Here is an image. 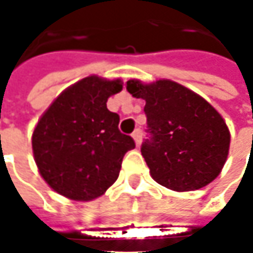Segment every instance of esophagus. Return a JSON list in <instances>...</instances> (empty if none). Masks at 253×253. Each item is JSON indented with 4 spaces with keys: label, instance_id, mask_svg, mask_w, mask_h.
<instances>
[{
    "label": "esophagus",
    "instance_id": "1",
    "mask_svg": "<svg viewBox=\"0 0 253 253\" xmlns=\"http://www.w3.org/2000/svg\"><path fill=\"white\" fill-rule=\"evenodd\" d=\"M133 139H134V143H136V146H140V143H142V130H134L133 131Z\"/></svg>",
    "mask_w": 253,
    "mask_h": 253
}]
</instances>
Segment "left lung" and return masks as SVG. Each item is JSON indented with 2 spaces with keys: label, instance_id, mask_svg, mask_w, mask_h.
I'll list each match as a JSON object with an SVG mask.
<instances>
[{
  "label": "left lung",
  "instance_id": "obj_1",
  "mask_svg": "<svg viewBox=\"0 0 253 253\" xmlns=\"http://www.w3.org/2000/svg\"><path fill=\"white\" fill-rule=\"evenodd\" d=\"M126 88L146 101L150 137L140 150L152 178L173 191H194L216 179L230 146L229 128L217 110L169 80H130Z\"/></svg>",
  "mask_w": 253,
  "mask_h": 253
}]
</instances>
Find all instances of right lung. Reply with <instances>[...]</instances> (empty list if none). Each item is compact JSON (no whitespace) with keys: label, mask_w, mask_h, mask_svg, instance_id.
<instances>
[{"label":"right lung","mask_w":253,"mask_h":253,"mask_svg":"<svg viewBox=\"0 0 253 253\" xmlns=\"http://www.w3.org/2000/svg\"><path fill=\"white\" fill-rule=\"evenodd\" d=\"M123 89L120 80L97 75L75 82L43 113L32 146L39 172L60 195L91 201L119 178L126 152L136 145L120 133L107 100Z\"/></svg>","instance_id":"obj_1"}]
</instances>
